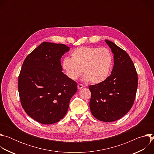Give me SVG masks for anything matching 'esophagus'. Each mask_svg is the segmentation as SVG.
Wrapping results in <instances>:
<instances>
[{
    "instance_id": "1",
    "label": "esophagus",
    "mask_w": 154,
    "mask_h": 154,
    "mask_svg": "<svg viewBox=\"0 0 154 154\" xmlns=\"http://www.w3.org/2000/svg\"><path fill=\"white\" fill-rule=\"evenodd\" d=\"M77 87H78V89L79 90H81L82 88H83L84 87V86L82 85V84H78V85H77Z\"/></svg>"
}]
</instances>
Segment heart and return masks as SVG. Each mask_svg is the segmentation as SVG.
<instances>
[{"label": "heart", "mask_w": 154, "mask_h": 154, "mask_svg": "<svg viewBox=\"0 0 154 154\" xmlns=\"http://www.w3.org/2000/svg\"><path fill=\"white\" fill-rule=\"evenodd\" d=\"M71 58L66 57L62 61V67L66 75L72 80L78 79L83 72L86 81L100 83L110 74L113 57L107 48L82 47L71 53Z\"/></svg>", "instance_id": "heart-1"}]
</instances>
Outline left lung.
Here are the masks:
<instances>
[{
	"mask_svg": "<svg viewBox=\"0 0 154 154\" xmlns=\"http://www.w3.org/2000/svg\"><path fill=\"white\" fill-rule=\"evenodd\" d=\"M105 41L114 55L111 75L90 85V110L97 119L113 122L126 115L132 106L138 87V74L127 53L110 41Z\"/></svg>",
	"mask_w": 154,
	"mask_h": 154,
	"instance_id": "left-lung-1",
	"label": "left lung"
}]
</instances>
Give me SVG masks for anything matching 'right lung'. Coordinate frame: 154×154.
Masks as SVG:
<instances>
[{
	"label": "right lung",
	"instance_id": "obj_1",
	"mask_svg": "<svg viewBox=\"0 0 154 154\" xmlns=\"http://www.w3.org/2000/svg\"><path fill=\"white\" fill-rule=\"evenodd\" d=\"M70 48L44 42L26 58L18 78L21 105L26 113L43 124H52L66 114L77 83L63 72L60 59Z\"/></svg>",
	"mask_w": 154,
	"mask_h": 154
}]
</instances>
